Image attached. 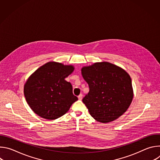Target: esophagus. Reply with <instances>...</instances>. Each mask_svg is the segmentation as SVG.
<instances>
[{
	"mask_svg": "<svg viewBox=\"0 0 160 160\" xmlns=\"http://www.w3.org/2000/svg\"><path fill=\"white\" fill-rule=\"evenodd\" d=\"M82 98H83V95H82V94H80L78 96V99H79V100H82Z\"/></svg>",
	"mask_w": 160,
	"mask_h": 160,
	"instance_id": "esophagus-1",
	"label": "esophagus"
}]
</instances>
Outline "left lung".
I'll return each instance as SVG.
<instances>
[{"label":"left lung","instance_id":"left-lung-1","mask_svg":"<svg viewBox=\"0 0 160 160\" xmlns=\"http://www.w3.org/2000/svg\"><path fill=\"white\" fill-rule=\"evenodd\" d=\"M81 72L90 88L82 101L96 121L111 122L126 112L133 90L131 78L125 70L103 61L83 66Z\"/></svg>","mask_w":160,"mask_h":160}]
</instances>
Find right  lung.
<instances>
[{"instance_id": "1", "label": "right lung", "mask_w": 160, "mask_h": 160, "mask_svg": "<svg viewBox=\"0 0 160 160\" xmlns=\"http://www.w3.org/2000/svg\"><path fill=\"white\" fill-rule=\"evenodd\" d=\"M75 68L71 64L50 61L34 72L24 85L26 101L41 118L53 120L66 114L78 100L72 85L65 78Z\"/></svg>"}]
</instances>
